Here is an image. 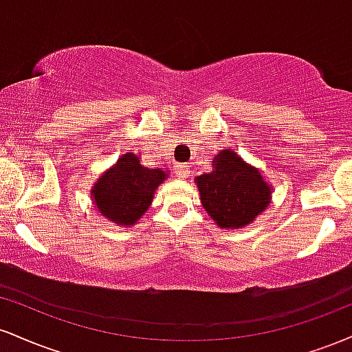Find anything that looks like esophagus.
<instances>
[{
    "instance_id": "obj_1",
    "label": "esophagus",
    "mask_w": 352,
    "mask_h": 352,
    "mask_svg": "<svg viewBox=\"0 0 352 352\" xmlns=\"http://www.w3.org/2000/svg\"><path fill=\"white\" fill-rule=\"evenodd\" d=\"M175 173L180 177V179H187L188 173H190V168L187 164H177L175 165Z\"/></svg>"
}]
</instances>
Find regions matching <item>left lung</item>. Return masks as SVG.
<instances>
[{
    "instance_id": "left-lung-1",
    "label": "left lung",
    "mask_w": 352,
    "mask_h": 352,
    "mask_svg": "<svg viewBox=\"0 0 352 352\" xmlns=\"http://www.w3.org/2000/svg\"><path fill=\"white\" fill-rule=\"evenodd\" d=\"M200 200L220 228H241L260 215L272 201V187L253 165L232 148L213 159V170L195 179Z\"/></svg>"
}]
</instances>
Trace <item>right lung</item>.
Instances as JSON below:
<instances>
[{"instance_id":"obj_1","label":"right lung","mask_w":352,"mask_h":352,"mask_svg":"<svg viewBox=\"0 0 352 352\" xmlns=\"http://www.w3.org/2000/svg\"><path fill=\"white\" fill-rule=\"evenodd\" d=\"M167 177L162 168L145 167L139 155L127 152L96 182L92 200L104 218L132 227L151 207L153 193Z\"/></svg>"}]
</instances>
